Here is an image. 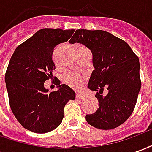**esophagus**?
Listing matches in <instances>:
<instances>
[{
	"label": "esophagus",
	"instance_id": "obj_1",
	"mask_svg": "<svg viewBox=\"0 0 152 152\" xmlns=\"http://www.w3.org/2000/svg\"><path fill=\"white\" fill-rule=\"evenodd\" d=\"M76 99H83L84 98H85V95L84 94H76Z\"/></svg>",
	"mask_w": 152,
	"mask_h": 152
}]
</instances>
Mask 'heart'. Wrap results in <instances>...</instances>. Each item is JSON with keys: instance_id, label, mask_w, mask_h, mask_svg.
Wrapping results in <instances>:
<instances>
[{"instance_id": "heart-1", "label": "heart", "mask_w": 152, "mask_h": 152, "mask_svg": "<svg viewBox=\"0 0 152 152\" xmlns=\"http://www.w3.org/2000/svg\"><path fill=\"white\" fill-rule=\"evenodd\" d=\"M87 81V76L85 74L69 72L63 77V82L71 89L75 90L81 89Z\"/></svg>"}]
</instances>
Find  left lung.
<instances>
[{"mask_svg": "<svg viewBox=\"0 0 152 152\" xmlns=\"http://www.w3.org/2000/svg\"><path fill=\"white\" fill-rule=\"evenodd\" d=\"M76 42L91 50L94 67L88 88L97 92L99 108L86 115V121L105 130L120 126L132 114L140 91L138 58L124 40L102 30L78 29L69 40Z\"/></svg>", "mask_w": 152, "mask_h": 152, "instance_id": "8db88e82", "label": "left lung"}]
</instances>
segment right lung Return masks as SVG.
Segmentation results:
<instances>
[{"label":"right lung","instance_id":"add662e5","mask_svg":"<svg viewBox=\"0 0 152 152\" xmlns=\"http://www.w3.org/2000/svg\"><path fill=\"white\" fill-rule=\"evenodd\" d=\"M75 30L43 28L19 45L12 55L5 80L10 106L23 127L37 134L55 129L62 123L64 107L76 94L66 85L49 93L44 82L53 76L54 48L69 40Z\"/></svg>","mask_w":152,"mask_h":152}]
</instances>
